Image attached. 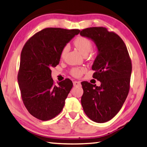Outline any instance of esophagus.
Masks as SVG:
<instances>
[{
	"mask_svg": "<svg viewBox=\"0 0 147 147\" xmlns=\"http://www.w3.org/2000/svg\"><path fill=\"white\" fill-rule=\"evenodd\" d=\"M73 85L74 86H81V83L80 82L75 81V82H73Z\"/></svg>",
	"mask_w": 147,
	"mask_h": 147,
	"instance_id": "obj_1",
	"label": "esophagus"
}]
</instances>
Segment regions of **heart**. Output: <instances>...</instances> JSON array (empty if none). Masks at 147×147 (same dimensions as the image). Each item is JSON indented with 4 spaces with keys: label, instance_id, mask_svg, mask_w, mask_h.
I'll list each match as a JSON object with an SVG mask.
<instances>
[{
    "label": "heart",
    "instance_id": "1",
    "mask_svg": "<svg viewBox=\"0 0 147 147\" xmlns=\"http://www.w3.org/2000/svg\"><path fill=\"white\" fill-rule=\"evenodd\" d=\"M74 46L78 49L81 54L83 55H87L88 53L91 51L92 48V43L91 41L88 39L84 36H79L75 39L74 41ZM69 45H65L64 48L62 49L61 52V56L63 57L69 51ZM85 68H75L72 70L71 73L73 76L76 77H79L85 71Z\"/></svg>",
    "mask_w": 147,
    "mask_h": 147
}]
</instances>
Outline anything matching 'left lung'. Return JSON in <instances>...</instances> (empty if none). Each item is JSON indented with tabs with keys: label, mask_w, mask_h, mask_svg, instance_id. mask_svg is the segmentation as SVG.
<instances>
[{
	"label": "left lung",
	"mask_w": 147,
	"mask_h": 147,
	"mask_svg": "<svg viewBox=\"0 0 147 147\" xmlns=\"http://www.w3.org/2000/svg\"><path fill=\"white\" fill-rule=\"evenodd\" d=\"M81 36L91 39L97 48L92 65L93 78L100 86L82 83V105L86 115L98 123L112 119L123 107L129 90L131 61L125 43L119 36L104 27L83 30Z\"/></svg>",
	"instance_id": "left-lung-1"
}]
</instances>
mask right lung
<instances>
[{
  "label": "right lung",
  "instance_id": "add662e5",
  "mask_svg": "<svg viewBox=\"0 0 147 147\" xmlns=\"http://www.w3.org/2000/svg\"><path fill=\"white\" fill-rule=\"evenodd\" d=\"M80 32L48 28L31 37L22 49L18 75L21 97L27 110L40 120L51 119L64 107L73 84L65 79L55 85L51 68L59 64L62 49Z\"/></svg>",
  "mask_w": 147,
  "mask_h": 147
}]
</instances>
